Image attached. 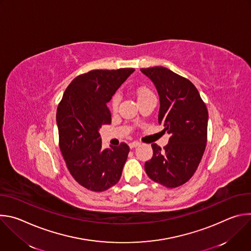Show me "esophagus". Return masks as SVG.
<instances>
[{
	"instance_id": "1",
	"label": "esophagus",
	"mask_w": 251,
	"mask_h": 251,
	"mask_svg": "<svg viewBox=\"0 0 251 251\" xmlns=\"http://www.w3.org/2000/svg\"><path fill=\"white\" fill-rule=\"evenodd\" d=\"M139 145H140V143H139V142H136V141L129 143V147H130L131 149H132V148H136V147H138Z\"/></svg>"
}]
</instances>
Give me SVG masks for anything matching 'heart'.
I'll use <instances>...</instances> for the list:
<instances>
[{
  "label": "heart",
  "mask_w": 251,
  "mask_h": 251,
  "mask_svg": "<svg viewBox=\"0 0 251 251\" xmlns=\"http://www.w3.org/2000/svg\"><path fill=\"white\" fill-rule=\"evenodd\" d=\"M135 92H136V95H137V97H138V100L141 99V98H143V97L147 96V95L153 94L150 89H148L147 87H144V86H139V87H137L136 90H135ZM119 102H120V95L117 93V94H115V95L112 97V99H111V107H112V109H114V110L117 109Z\"/></svg>",
  "instance_id": "1"
}]
</instances>
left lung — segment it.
<instances>
[{
	"mask_svg": "<svg viewBox=\"0 0 251 251\" xmlns=\"http://www.w3.org/2000/svg\"><path fill=\"white\" fill-rule=\"evenodd\" d=\"M141 71L157 88L158 121L171 135L164 149L152 144L153 157L145 163L146 174L167 188L180 187L193 176L205 149L206 106L196 86L172 70L155 66Z\"/></svg>",
	"mask_w": 251,
	"mask_h": 251,
	"instance_id": "8db88e82",
	"label": "left lung"
}]
</instances>
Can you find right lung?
Returning a JSON list of instances; mask_svg holds the SVG:
<instances>
[{
  "instance_id": "right-lung-1",
  "label": "right lung",
  "mask_w": 251,
  "mask_h": 251,
  "mask_svg": "<svg viewBox=\"0 0 251 251\" xmlns=\"http://www.w3.org/2000/svg\"><path fill=\"white\" fill-rule=\"evenodd\" d=\"M134 68L91 70L75 77L65 89L56 111L59 148L66 167L82 187L103 192L116 185L129 146L102 149L99 129L111 123L107 107Z\"/></svg>"
}]
</instances>
